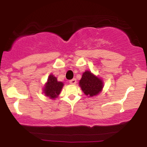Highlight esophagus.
I'll list each match as a JSON object with an SVG mask.
<instances>
[{
  "mask_svg": "<svg viewBox=\"0 0 147 147\" xmlns=\"http://www.w3.org/2000/svg\"><path fill=\"white\" fill-rule=\"evenodd\" d=\"M69 83L70 84H75L77 83V80H76V79H72L71 80L69 81Z\"/></svg>",
  "mask_w": 147,
  "mask_h": 147,
  "instance_id": "34e87169",
  "label": "esophagus"
}]
</instances>
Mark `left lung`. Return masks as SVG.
Returning a JSON list of instances; mask_svg holds the SVG:
<instances>
[{"mask_svg":"<svg viewBox=\"0 0 147 147\" xmlns=\"http://www.w3.org/2000/svg\"><path fill=\"white\" fill-rule=\"evenodd\" d=\"M79 86L85 95L89 97L97 95L103 88V82L100 79L92 75L90 71H86L79 81Z\"/></svg>","mask_w":147,"mask_h":147,"instance_id":"obj_1","label":"left lung"}]
</instances>
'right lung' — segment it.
<instances>
[{"instance_id":"right-lung-1","label":"right lung","mask_w":147,"mask_h":147,"mask_svg":"<svg viewBox=\"0 0 147 147\" xmlns=\"http://www.w3.org/2000/svg\"><path fill=\"white\" fill-rule=\"evenodd\" d=\"M63 86V84L61 82H58L56 77L51 75L49 76L48 82L45 84L44 93L45 95L51 99H55L59 95Z\"/></svg>"}]
</instances>
